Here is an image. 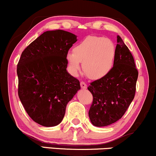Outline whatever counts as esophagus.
<instances>
[{
    "label": "esophagus",
    "instance_id": "esophagus-1",
    "mask_svg": "<svg viewBox=\"0 0 156 156\" xmlns=\"http://www.w3.org/2000/svg\"><path fill=\"white\" fill-rule=\"evenodd\" d=\"M80 85H81V87L82 88H86L87 87V85H86V83H85V82H83V81H82L81 83H80Z\"/></svg>",
    "mask_w": 156,
    "mask_h": 156
}]
</instances>
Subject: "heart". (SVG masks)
Listing matches in <instances>:
<instances>
[{
	"label": "heart",
	"mask_w": 156,
	"mask_h": 156,
	"mask_svg": "<svg viewBox=\"0 0 156 156\" xmlns=\"http://www.w3.org/2000/svg\"><path fill=\"white\" fill-rule=\"evenodd\" d=\"M116 47L111 40L103 37L88 36L75 45L73 53H68V63L73 73L80 69V62L87 76L99 79L105 76L113 68Z\"/></svg>",
	"instance_id": "1"
}]
</instances>
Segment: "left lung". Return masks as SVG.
I'll return each instance as SVG.
<instances>
[{
    "label": "left lung",
    "instance_id": "left-lung-1",
    "mask_svg": "<svg viewBox=\"0 0 156 156\" xmlns=\"http://www.w3.org/2000/svg\"><path fill=\"white\" fill-rule=\"evenodd\" d=\"M117 43L111 71L87 87L93 95L89 118L97 127L110 125L120 119L136 94L139 71L134 58L119 36H117Z\"/></svg>",
    "mask_w": 156,
    "mask_h": 156
}]
</instances>
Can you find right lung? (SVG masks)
Returning <instances> with one entry per match:
<instances>
[{
    "instance_id": "1",
    "label": "right lung",
    "mask_w": 156,
    "mask_h": 156,
    "mask_svg": "<svg viewBox=\"0 0 156 156\" xmlns=\"http://www.w3.org/2000/svg\"><path fill=\"white\" fill-rule=\"evenodd\" d=\"M76 40L69 31H45L22 52L17 66L18 97L40 125H59L68 102L80 89V81L66 71V56Z\"/></svg>"
}]
</instances>
